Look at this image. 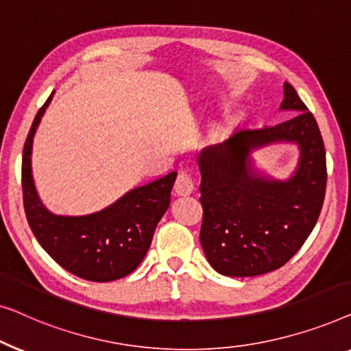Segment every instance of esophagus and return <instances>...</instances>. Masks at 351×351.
<instances>
[{
  "mask_svg": "<svg viewBox=\"0 0 351 351\" xmlns=\"http://www.w3.org/2000/svg\"><path fill=\"white\" fill-rule=\"evenodd\" d=\"M194 191V181L187 171H180L175 182V192L178 195H189Z\"/></svg>",
  "mask_w": 351,
  "mask_h": 351,
  "instance_id": "1",
  "label": "esophagus"
}]
</instances>
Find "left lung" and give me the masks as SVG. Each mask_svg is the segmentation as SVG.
Segmentation results:
<instances>
[{
    "label": "left lung",
    "instance_id": "1",
    "mask_svg": "<svg viewBox=\"0 0 351 351\" xmlns=\"http://www.w3.org/2000/svg\"><path fill=\"white\" fill-rule=\"evenodd\" d=\"M281 110L294 116L275 125L239 128L197 157L204 208L200 243L221 275L256 276L280 269L305 243L322 213L328 181L322 132L288 82ZM275 141L301 147L298 170L286 182L256 174L250 167V151Z\"/></svg>",
    "mask_w": 351,
    "mask_h": 351
}]
</instances>
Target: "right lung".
Returning <instances> with one entry per match:
<instances>
[{"mask_svg":"<svg viewBox=\"0 0 351 351\" xmlns=\"http://www.w3.org/2000/svg\"><path fill=\"white\" fill-rule=\"evenodd\" d=\"M39 108L23 146L22 191L29 229L58 265L88 281H112L135 270L149 250L152 235L167 208L176 171L136 187L87 216H58L44 208L32 176L34 132L52 100Z\"/></svg>","mask_w":351,"mask_h":351,"instance_id":"1","label":"right lung"}]
</instances>
